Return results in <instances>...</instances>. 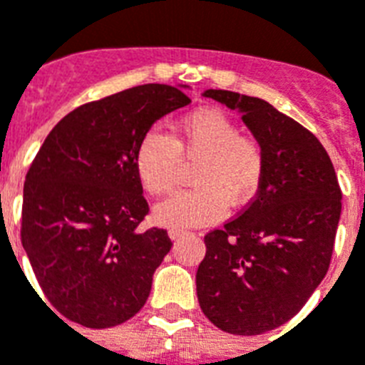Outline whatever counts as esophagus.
Segmentation results:
<instances>
[{
	"label": "esophagus",
	"instance_id": "esophagus-1",
	"mask_svg": "<svg viewBox=\"0 0 365 365\" xmlns=\"http://www.w3.org/2000/svg\"><path fill=\"white\" fill-rule=\"evenodd\" d=\"M168 235H170L171 240H177V239H180V237H186V235H188V231H185V230H170V231H168Z\"/></svg>",
	"mask_w": 365,
	"mask_h": 365
}]
</instances>
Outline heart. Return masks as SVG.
<instances>
[{"mask_svg": "<svg viewBox=\"0 0 365 365\" xmlns=\"http://www.w3.org/2000/svg\"><path fill=\"white\" fill-rule=\"evenodd\" d=\"M180 160L197 162L195 188L156 205L155 220L168 227H200L222 220L227 203L240 207L254 200L267 168L261 141L239 132L231 117L212 108L180 117L173 138L149 130L134 153L135 173L153 195L175 188Z\"/></svg>", "mask_w": 365, "mask_h": 365, "instance_id": "1", "label": "heart"}]
</instances>
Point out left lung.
<instances>
[{
	"label": "left lung",
	"instance_id": "obj_1",
	"mask_svg": "<svg viewBox=\"0 0 365 365\" xmlns=\"http://www.w3.org/2000/svg\"><path fill=\"white\" fill-rule=\"evenodd\" d=\"M203 96L239 111L267 158L255 200L205 235L197 300L212 324L257 336L293 319L327 276L341 190L321 141L267 101L224 89Z\"/></svg>",
	"mask_w": 365,
	"mask_h": 365
}]
</instances>
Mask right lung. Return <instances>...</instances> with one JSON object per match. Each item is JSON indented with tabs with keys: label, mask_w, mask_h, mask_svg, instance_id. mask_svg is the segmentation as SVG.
I'll return each mask as SVG.
<instances>
[{
	"label": "right lung",
	"mask_w": 365,
	"mask_h": 365,
	"mask_svg": "<svg viewBox=\"0 0 365 365\" xmlns=\"http://www.w3.org/2000/svg\"><path fill=\"white\" fill-rule=\"evenodd\" d=\"M185 89L145 83L76 108L27 171L22 246L42 293L72 323L117 327L147 302L173 244L165 230H140L149 205L134 153L158 119L188 106Z\"/></svg>",
	"instance_id": "add662e5"
}]
</instances>
